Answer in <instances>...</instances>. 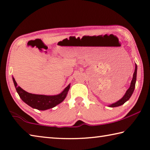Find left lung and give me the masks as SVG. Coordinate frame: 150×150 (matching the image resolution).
<instances>
[{
	"label": "left lung",
	"instance_id": "1",
	"mask_svg": "<svg viewBox=\"0 0 150 150\" xmlns=\"http://www.w3.org/2000/svg\"><path fill=\"white\" fill-rule=\"evenodd\" d=\"M137 65L135 64V69L134 74H133V77L131 81V83H130V85L129 89L127 90V92H125V94L123 96H122V98H121L117 102H116L113 103H111V104L109 105L108 106L110 108H115V107H118V106H120L126 102L127 101L129 100L130 96H132V94L134 92V90L135 88V84H136V81H137Z\"/></svg>",
	"mask_w": 150,
	"mask_h": 150
}]
</instances>
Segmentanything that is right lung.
Here are the masks:
<instances>
[{"instance_id":"1","label":"right lung","mask_w":150,"mask_h":150,"mask_svg":"<svg viewBox=\"0 0 150 150\" xmlns=\"http://www.w3.org/2000/svg\"><path fill=\"white\" fill-rule=\"evenodd\" d=\"M13 82L18 94L23 101L31 108L37 109L38 110H47L48 109L55 107L59 103L62 102L66 98L70 88V84L68 85L60 94L53 96L47 95H40L29 93L24 91L20 86H18L14 78L12 77Z\"/></svg>"}]
</instances>
